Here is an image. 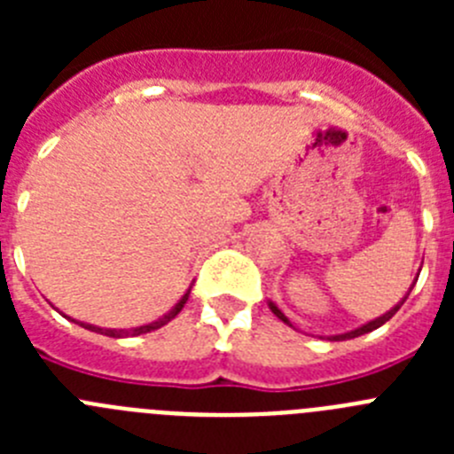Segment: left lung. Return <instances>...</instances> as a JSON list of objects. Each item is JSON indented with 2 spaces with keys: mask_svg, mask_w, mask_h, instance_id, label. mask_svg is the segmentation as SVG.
<instances>
[{
  "mask_svg": "<svg viewBox=\"0 0 454 454\" xmlns=\"http://www.w3.org/2000/svg\"><path fill=\"white\" fill-rule=\"evenodd\" d=\"M414 284H416V279H414ZM414 284H411V286H409L407 295H409V293H411V288H414ZM407 295H404V298L400 300V302L395 304V307H391V309H388L387 314L377 316L375 320H368L366 325H362V327H356V330H350V332H346V334H334V336H327V339H330V340H346V339H356V336L368 334V332L377 330V327H382V325L387 323V320H391L393 316H395V311H398V309L403 307V304H404V300H407ZM268 307H270V311H272V314L277 316V318H279V320H284V323H286V325H291V320H288L286 316H284V311H282V309H279V307H277L275 302H268ZM291 327H293V325H291Z\"/></svg>",
  "mask_w": 454,
  "mask_h": 454,
  "instance_id": "obj_1",
  "label": "left lung"
}]
</instances>
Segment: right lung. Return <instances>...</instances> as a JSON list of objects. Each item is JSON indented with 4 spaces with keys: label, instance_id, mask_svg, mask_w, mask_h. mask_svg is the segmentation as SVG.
Segmentation results:
<instances>
[{
    "label": "right lung",
    "instance_id": "right-lung-1",
    "mask_svg": "<svg viewBox=\"0 0 454 454\" xmlns=\"http://www.w3.org/2000/svg\"><path fill=\"white\" fill-rule=\"evenodd\" d=\"M191 288H192V284H191V286H188V291L184 293L182 300H179V302L175 304V307H172L170 311H168V314H163L161 318H156V320H152V323H145V325H138V327H129V330H108V327H98V325L82 323V320H74V318H70V316H66V314H63V316H66L67 320H72V323L82 325L83 330H90V332H95V334L114 336V339H122V336H138V334H147V332H154V330H159V327H163V325H168V323H170L172 318H175V316L179 314V311H182L184 304H186V300H188V295H191Z\"/></svg>",
    "mask_w": 454,
    "mask_h": 454
}]
</instances>
